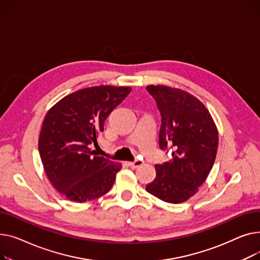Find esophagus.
<instances>
[{
    "label": "esophagus",
    "instance_id": "34e87169",
    "mask_svg": "<svg viewBox=\"0 0 260 260\" xmlns=\"http://www.w3.org/2000/svg\"><path fill=\"white\" fill-rule=\"evenodd\" d=\"M143 164H144L143 160H141V159H135L134 161H130V162H129V166H130L131 168H139V167L142 166Z\"/></svg>",
    "mask_w": 260,
    "mask_h": 260
}]
</instances>
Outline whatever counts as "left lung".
<instances>
[{
  "instance_id": "obj_1",
  "label": "left lung",
  "mask_w": 260,
  "mask_h": 260,
  "mask_svg": "<svg viewBox=\"0 0 260 260\" xmlns=\"http://www.w3.org/2000/svg\"><path fill=\"white\" fill-rule=\"evenodd\" d=\"M146 89L161 116L159 148L172 150V159L155 165L156 177L146 190L166 203H184L198 191L214 165L217 128L205 105L187 91L153 85Z\"/></svg>"
}]
</instances>
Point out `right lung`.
Instances as JSON below:
<instances>
[{
    "label": "right lung",
    "mask_w": 260,
    "mask_h": 260,
    "mask_svg": "<svg viewBox=\"0 0 260 260\" xmlns=\"http://www.w3.org/2000/svg\"><path fill=\"white\" fill-rule=\"evenodd\" d=\"M131 92L130 87L95 86L75 91L46 114L39 139L44 170L68 200L85 203L108 192L121 164L98 156L90 146L106 118Z\"/></svg>",
    "instance_id": "right-lung-1"
}]
</instances>
